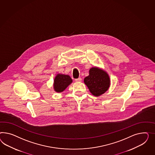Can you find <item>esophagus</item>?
Masks as SVG:
<instances>
[{"mask_svg": "<svg viewBox=\"0 0 155 155\" xmlns=\"http://www.w3.org/2000/svg\"><path fill=\"white\" fill-rule=\"evenodd\" d=\"M75 82H80L82 81V78H78L77 79H75Z\"/></svg>", "mask_w": 155, "mask_h": 155, "instance_id": "34e87169", "label": "esophagus"}]
</instances>
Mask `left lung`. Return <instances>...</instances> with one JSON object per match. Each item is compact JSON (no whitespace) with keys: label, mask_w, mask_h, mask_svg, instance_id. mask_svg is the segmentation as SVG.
Listing matches in <instances>:
<instances>
[{"label":"left lung","mask_w":155,"mask_h":155,"mask_svg":"<svg viewBox=\"0 0 155 155\" xmlns=\"http://www.w3.org/2000/svg\"><path fill=\"white\" fill-rule=\"evenodd\" d=\"M84 82L93 95L99 96L109 88L110 78L106 71L99 68L92 67L89 71V75L84 78Z\"/></svg>","instance_id":"8db88e82"}]
</instances>
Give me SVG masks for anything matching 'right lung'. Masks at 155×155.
Returning <instances> with one entry per match:
<instances>
[{
	"instance_id": "right-lung-1",
	"label": "right lung",
	"mask_w": 155,
	"mask_h": 155,
	"mask_svg": "<svg viewBox=\"0 0 155 155\" xmlns=\"http://www.w3.org/2000/svg\"><path fill=\"white\" fill-rule=\"evenodd\" d=\"M72 82L69 75L58 74L55 77L54 83V88L57 92H63L65 88Z\"/></svg>"
}]
</instances>
